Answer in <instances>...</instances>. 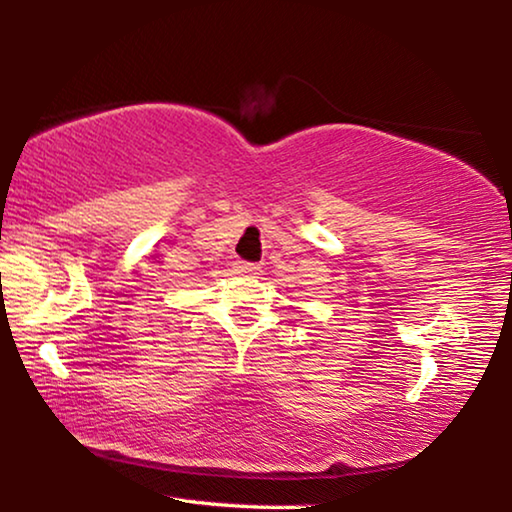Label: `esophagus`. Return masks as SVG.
Returning <instances> with one entry per match:
<instances>
[{"mask_svg":"<svg viewBox=\"0 0 512 512\" xmlns=\"http://www.w3.org/2000/svg\"><path fill=\"white\" fill-rule=\"evenodd\" d=\"M259 271H262V266L253 264V262H237L235 264V273L237 275H244V277H257Z\"/></svg>","mask_w":512,"mask_h":512,"instance_id":"obj_1","label":"esophagus"}]
</instances>
